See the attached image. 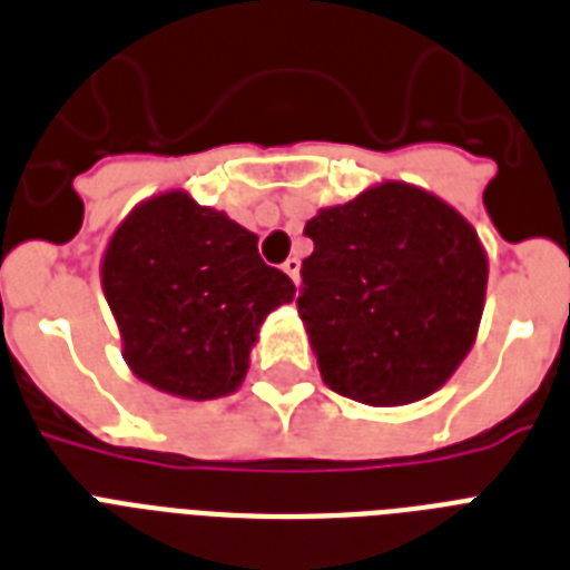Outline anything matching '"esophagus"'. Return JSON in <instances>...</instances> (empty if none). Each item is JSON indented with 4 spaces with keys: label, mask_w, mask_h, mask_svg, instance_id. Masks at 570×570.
<instances>
[{
    "label": "esophagus",
    "mask_w": 570,
    "mask_h": 570,
    "mask_svg": "<svg viewBox=\"0 0 570 570\" xmlns=\"http://www.w3.org/2000/svg\"><path fill=\"white\" fill-rule=\"evenodd\" d=\"M284 272H286V275H289V277H293V284H298V275H302V259H298V257H289V259H286V263H284Z\"/></svg>",
    "instance_id": "esophagus-1"
}]
</instances>
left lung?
Masks as SVG:
<instances>
[{
    "mask_svg": "<svg viewBox=\"0 0 570 570\" xmlns=\"http://www.w3.org/2000/svg\"><path fill=\"white\" fill-rule=\"evenodd\" d=\"M298 313L322 381L364 405H407L441 387L476 340L488 259L441 197L381 183L313 215Z\"/></svg>",
    "mask_w": 570,
    "mask_h": 570,
    "instance_id": "left-lung-1",
    "label": "left lung"
}]
</instances>
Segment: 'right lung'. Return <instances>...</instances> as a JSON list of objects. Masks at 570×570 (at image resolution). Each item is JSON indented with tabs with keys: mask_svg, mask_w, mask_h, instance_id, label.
<instances>
[{
	"mask_svg": "<svg viewBox=\"0 0 570 570\" xmlns=\"http://www.w3.org/2000/svg\"><path fill=\"white\" fill-rule=\"evenodd\" d=\"M102 293L129 370L183 399L239 387L268 313L293 281L263 263L257 236L224 213L165 191L138 204L102 257Z\"/></svg>",
	"mask_w": 570,
	"mask_h": 570,
	"instance_id": "1",
	"label": "right lung"
}]
</instances>
